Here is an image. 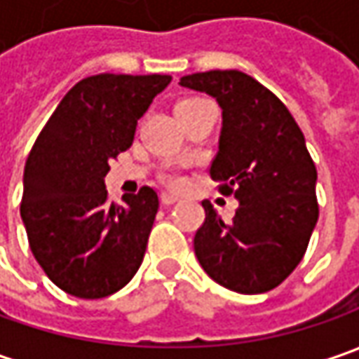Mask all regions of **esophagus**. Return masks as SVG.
I'll return each mask as SVG.
<instances>
[{
    "mask_svg": "<svg viewBox=\"0 0 359 359\" xmlns=\"http://www.w3.org/2000/svg\"><path fill=\"white\" fill-rule=\"evenodd\" d=\"M175 201H180V198H177L175 194H170V191H163V194H161V203H163V205H172Z\"/></svg>",
    "mask_w": 359,
    "mask_h": 359,
    "instance_id": "1",
    "label": "esophagus"
}]
</instances>
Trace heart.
Returning <instances> with one entry per match:
<instances>
[{
	"mask_svg": "<svg viewBox=\"0 0 359 359\" xmlns=\"http://www.w3.org/2000/svg\"><path fill=\"white\" fill-rule=\"evenodd\" d=\"M194 102H200V97H184V100H180V102H177V105L194 104ZM177 105H175V107H177ZM163 180H165L168 184H173V186H175V184H180V177H177L175 173H168Z\"/></svg>",
	"mask_w": 359,
	"mask_h": 359,
	"instance_id": "b5f03b06",
	"label": "heart"
}]
</instances>
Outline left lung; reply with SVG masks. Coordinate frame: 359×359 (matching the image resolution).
I'll use <instances>...</instances> for the list:
<instances>
[{
    "mask_svg": "<svg viewBox=\"0 0 359 359\" xmlns=\"http://www.w3.org/2000/svg\"><path fill=\"white\" fill-rule=\"evenodd\" d=\"M180 86L203 91L222 107V133L210 175L240 201L224 222L201 201L205 222L194 250L203 271L238 294H264L296 269L318 222V172L287 107L238 69L191 74Z\"/></svg>",
    "mask_w": 359,
    "mask_h": 359,
    "instance_id": "8db88e82",
    "label": "left lung"
}]
</instances>
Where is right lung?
I'll list each match as a JSON object with an SVG mask.
<instances>
[{
	"instance_id": "obj_1",
	"label": "right lung",
	"mask_w": 359,
	"mask_h": 359,
	"mask_svg": "<svg viewBox=\"0 0 359 359\" xmlns=\"http://www.w3.org/2000/svg\"><path fill=\"white\" fill-rule=\"evenodd\" d=\"M170 76L100 74L77 81L51 114L23 170L21 219L41 269L60 290L100 299L144 262L158 194L142 187L109 203V159L133 142L137 119Z\"/></svg>"
}]
</instances>
